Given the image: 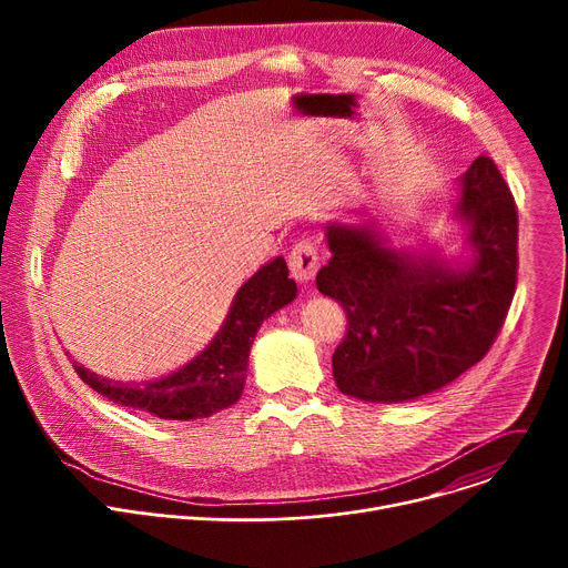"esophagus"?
Segmentation results:
<instances>
[{
	"label": "esophagus",
	"instance_id": "1",
	"mask_svg": "<svg viewBox=\"0 0 568 568\" xmlns=\"http://www.w3.org/2000/svg\"><path fill=\"white\" fill-rule=\"evenodd\" d=\"M290 272L298 283H307L314 278L318 270V252L314 247L312 240H301L292 247L290 258H287Z\"/></svg>",
	"mask_w": 568,
	"mask_h": 568
}]
</instances>
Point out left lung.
<instances>
[{
    "label": "left lung",
    "mask_w": 568,
    "mask_h": 568,
    "mask_svg": "<svg viewBox=\"0 0 568 568\" xmlns=\"http://www.w3.org/2000/svg\"><path fill=\"white\" fill-rule=\"evenodd\" d=\"M458 186L454 215L467 224L471 247L465 267L393 250L373 224L326 226L333 258L316 287L348 316L333 355L342 393L364 402L416 399L454 382L495 344L517 287V206L485 154Z\"/></svg>",
    "instance_id": "left-lung-1"
}]
</instances>
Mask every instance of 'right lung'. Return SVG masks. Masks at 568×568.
I'll list each match as a JSON object with an SVG mask.
<instances>
[{
	"instance_id": "1",
	"label": "right lung",
	"mask_w": 568,
	"mask_h": 568,
	"mask_svg": "<svg viewBox=\"0 0 568 568\" xmlns=\"http://www.w3.org/2000/svg\"><path fill=\"white\" fill-rule=\"evenodd\" d=\"M287 276V263L281 256L263 265L237 290L213 342L195 359L166 377L125 384L101 377L75 362L73 368L80 379L121 407L161 420L209 418L240 399L247 379L250 351L261 323L296 298V283Z\"/></svg>"
}]
</instances>
